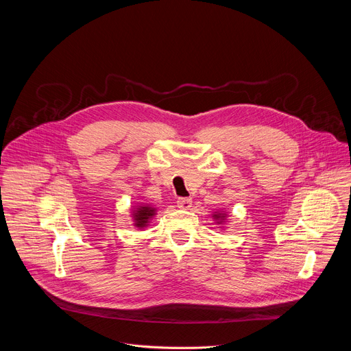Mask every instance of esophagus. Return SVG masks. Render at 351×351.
Segmentation results:
<instances>
[{
  "label": "esophagus",
  "mask_w": 351,
  "mask_h": 351,
  "mask_svg": "<svg viewBox=\"0 0 351 351\" xmlns=\"http://www.w3.org/2000/svg\"><path fill=\"white\" fill-rule=\"evenodd\" d=\"M176 204H178V207L182 208V210H189V208L191 207V198H184V197H182V198L178 199Z\"/></svg>",
  "instance_id": "esophagus-1"
}]
</instances>
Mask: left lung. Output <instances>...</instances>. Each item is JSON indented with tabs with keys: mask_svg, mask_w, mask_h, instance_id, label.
I'll return each mask as SVG.
<instances>
[{
	"mask_svg": "<svg viewBox=\"0 0 351 351\" xmlns=\"http://www.w3.org/2000/svg\"><path fill=\"white\" fill-rule=\"evenodd\" d=\"M213 218H214V221H215L218 225H225L226 218H228V214H226L225 211L218 210V211H215V213L213 214Z\"/></svg>",
	"mask_w": 351,
	"mask_h": 351,
	"instance_id": "1",
	"label": "left lung"
}]
</instances>
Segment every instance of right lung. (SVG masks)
Here are the masks:
<instances>
[{
  "label": "right lung",
  "instance_id": "obj_1",
  "mask_svg": "<svg viewBox=\"0 0 351 351\" xmlns=\"http://www.w3.org/2000/svg\"><path fill=\"white\" fill-rule=\"evenodd\" d=\"M157 215V208L149 204H138L136 208H133L132 218H133V225L138 229H143L148 226V223L152 222V219Z\"/></svg>",
  "mask_w": 351,
  "mask_h": 351
}]
</instances>
